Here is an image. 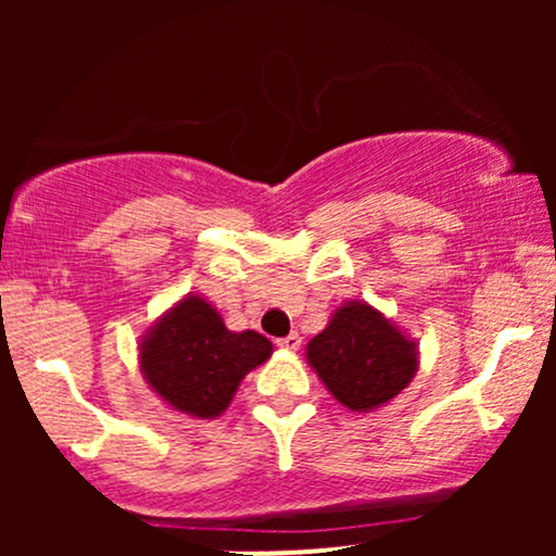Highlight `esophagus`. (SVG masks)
I'll return each instance as SVG.
<instances>
[{"label": "esophagus", "instance_id": "34e87169", "mask_svg": "<svg viewBox=\"0 0 556 556\" xmlns=\"http://www.w3.org/2000/svg\"><path fill=\"white\" fill-rule=\"evenodd\" d=\"M300 342H303V340H300L298 331H292V334H287V337H282V340H277V348L295 353V350H300Z\"/></svg>", "mask_w": 556, "mask_h": 556}]
</instances>
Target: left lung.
Listing matches in <instances>:
<instances>
[{"label":"left lung","instance_id":"obj_1","mask_svg":"<svg viewBox=\"0 0 556 556\" xmlns=\"http://www.w3.org/2000/svg\"><path fill=\"white\" fill-rule=\"evenodd\" d=\"M331 397L353 413L392 402L418 371V344L363 300H348L305 348Z\"/></svg>","mask_w":556,"mask_h":556}]
</instances>
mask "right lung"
I'll use <instances>...</instances> for the list:
<instances>
[{"instance_id":"obj_1","label":"right lung","mask_w":556,"mask_h":556,"mask_svg":"<svg viewBox=\"0 0 556 556\" xmlns=\"http://www.w3.org/2000/svg\"><path fill=\"white\" fill-rule=\"evenodd\" d=\"M258 331H229L219 311L201 295H185L146 331L138 348L146 384L172 410L216 418L227 410L248 371L271 358Z\"/></svg>"}]
</instances>
